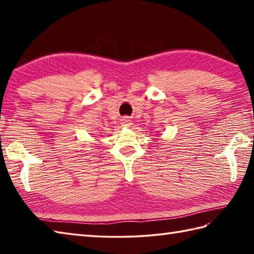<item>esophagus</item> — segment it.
<instances>
[{
	"label": "esophagus",
	"instance_id": "esophagus-1",
	"mask_svg": "<svg viewBox=\"0 0 254 254\" xmlns=\"http://www.w3.org/2000/svg\"><path fill=\"white\" fill-rule=\"evenodd\" d=\"M121 124H122V127H128V126H131L130 119H128L127 117L122 118V119H121Z\"/></svg>",
	"mask_w": 254,
	"mask_h": 254
}]
</instances>
